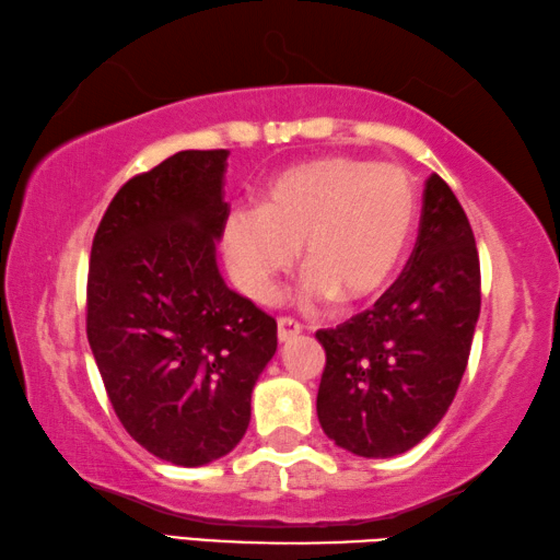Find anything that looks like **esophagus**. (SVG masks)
Wrapping results in <instances>:
<instances>
[{
    "instance_id": "esophagus-1",
    "label": "esophagus",
    "mask_w": 560,
    "mask_h": 560,
    "mask_svg": "<svg viewBox=\"0 0 560 560\" xmlns=\"http://www.w3.org/2000/svg\"><path fill=\"white\" fill-rule=\"evenodd\" d=\"M301 330H303V326L299 324V320L279 318V340H281V343H289V340L296 338Z\"/></svg>"
}]
</instances>
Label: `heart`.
Here are the masks:
<instances>
[{
    "label": "heart",
    "mask_w": 560,
    "mask_h": 560,
    "mask_svg": "<svg viewBox=\"0 0 560 560\" xmlns=\"http://www.w3.org/2000/svg\"><path fill=\"white\" fill-rule=\"evenodd\" d=\"M420 197L410 173L365 158L324 155L283 170L261 205H236L222 252L242 293L267 303L281 273L306 267L301 299L360 306L390 287L407 257Z\"/></svg>",
    "instance_id": "obj_1"
}]
</instances>
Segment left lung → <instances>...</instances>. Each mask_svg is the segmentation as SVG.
Here are the masks:
<instances>
[{"label": "left lung", "instance_id": "8db88e82", "mask_svg": "<svg viewBox=\"0 0 560 560\" xmlns=\"http://www.w3.org/2000/svg\"><path fill=\"white\" fill-rule=\"evenodd\" d=\"M479 306L469 220L450 185L430 175L405 271L373 308L316 334L326 350L316 412L328 438L371 459L428 438L467 371Z\"/></svg>", "mask_w": 560, "mask_h": 560}]
</instances>
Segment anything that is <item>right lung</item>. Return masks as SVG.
<instances>
[{"mask_svg": "<svg viewBox=\"0 0 560 560\" xmlns=\"http://www.w3.org/2000/svg\"><path fill=\"white\" fill-rule=\"evenodd\" d=\"M230 150H183L122 185L93 236L86 334L118 420L177 467L230 454L277 353V320L226 287Z\"/></svg>", "mask_w": 560, "mask_h": 560, "instance_id": "right-lung-1", "label": "right lung"}]
</instances>
